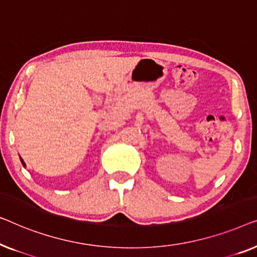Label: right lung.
I'll use <instances>...</instances> for the list:
<instances>
[{"mask_svg": "<svg viewBox=\"0 0 257 257\" xmlns=\"http://www.w3.org/2000/svg\"><path fill=\"white\" fill-rule=\"evenodd\" d=\"M21 162H22V164H23V166H25V163L23 162V160H22V158H21Z\"/></svg>", "mask_w": 257, "mask_h": 257, "instance_id": "add662e5", "label": "right lung"}]
</instances>
